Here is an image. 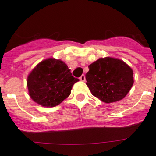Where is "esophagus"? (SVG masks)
Listing matches in <instances>:
<instances>
[{
	"label": "esophagus",
	"mask_w": 156,
	"mask_h": 156,
	"mask_svg": "<svg viewBox=\"0 0 156 156\" xmlns=\"http://www.w3.org/2000/svg\"><path fill=\"white\" fill-rule=\"evenodd\" d=\"M79 79L81 80V81H85V76L84 75H82L81 77H80Z\"/></svg>",
	"instance_id": "34e87169"
}]
</instances>
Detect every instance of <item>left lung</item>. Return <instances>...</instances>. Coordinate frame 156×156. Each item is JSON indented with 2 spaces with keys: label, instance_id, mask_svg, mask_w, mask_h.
<instances>
[{
  "label": "left lung",
  "instance_id": "obj_1",
  "mask_svg": "<svg viewBox=\"0 0 156 156\" xmlns=\"http://www.w3.org/2000/svg\"><path fill=\"white\" fill-rule=\"evenodd\" d=\"M88 69L86 85L94 96L106 103L123 99L134 84L132 69L119 59L99 58Z\"/></svg>",
  "mask_w": 156,
  "mask_h": 156
}]
</instances>
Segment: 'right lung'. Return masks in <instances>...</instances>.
Wrapping results in <instances>:
<instances>
[{
	"label": "right lung",
	"instance_id": "right-lung-1",
	"mask_svg": "<svg viewBox=\"0 0 156 156\" xmlns=\"http://www.w3.org/2000/svg\"><path fill=\"white\" fill-rule=\"evenodd\" d=\"M78 81L62 61L50 58L40 62L32 71L27 86L29 95L35 102L53 107L69 96L72 86Z\"/></svg>",
	"mask_w": 156,
	"mask_h": 156
}]
</instances>
